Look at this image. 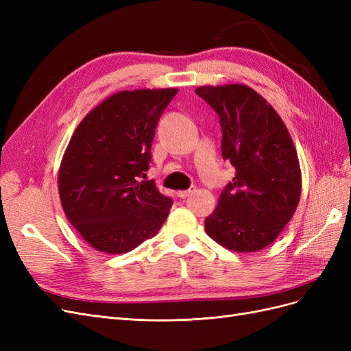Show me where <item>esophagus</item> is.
Segmentation results:
<instances>
[{
    "label": "esophagus",
    "instance_id": "obj_1",
    "mask_svg": "<svg viewBox=\"0 0 351 351\" xmlns=\"http://www.w3.org/2000/svg\"><path fill=\"white\" fill-rule=\"evenodd\" d=\"M193 192H196V187H195V186H192V187H190L189 190H178V192H177V196H178V197H182V199H184V197H187V196L192 195Z\"/></svg>",
    "mask_w": 351,
    "mask_h": 351
}]
</instances>
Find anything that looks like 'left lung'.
Returning <instances> with one entry per match:
<instances>
[{
    "mask_svg": "<svg viewBox=\"0 0 351 351\" xmlns=\"http://www.w3.org/2000/svg\"><path fill=\"white\" fill-rule=\"evenodd\" d=\"M196 93L219 115L222 158L236 168L205 230L230 250H261L278 237L300 200L291 136L277 111L246 84L200 86Z\"/></svg>",
    "mask_w": 351,
    "mask_h": 351,
    "instance_id": "8db88e82",
    "label": "left lung"
}]
</instances>
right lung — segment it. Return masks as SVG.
Listing matches in <instances>:
<instances>
[{
    "instance_id": "add662e5",
    "label": "right lung",
    "mask_w": 351,
    "mask_h": 351,
    "mask_svg": "<svg viewBox=\"0 0 351 351\" xmlns=\"http://www.w3.org/2000/svg\"><path fill=\"white\" fill-rule=\"evenodd\" d=\"M178 89L117 92L77 125L62 156L58 192L70 224L104 253L154 237L173 206L146 177L159 119Z\"/></svg>"
}]
</instances>
